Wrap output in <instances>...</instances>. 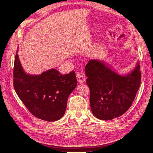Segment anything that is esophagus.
Listing matches in <instances>:
<instances>
[{
    "label": "esophagus",
    "instance_id": "1",
    "mask_svg": "<svg viewBox=\"0 0 153 153\" xmlns=\"http://www.w3.org/2000/svg\"><path fill=\"white\" fill-rule=\"evenodd\" d=\"M76 78L80 83H84L85 80V75L84 73H78L76 74Z\"/></svg>",
    "mask_w": 153,
    "mask_h": 153
}]
</instances>
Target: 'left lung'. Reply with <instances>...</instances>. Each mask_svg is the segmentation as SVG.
<instances>
[{
    "mask_svg": "<svg viewBox=\"0 0 153 153\" xmlns=\"http://www.w3.org/2000/svg\"><path fill=\"white\" fill-rule=\"evenodd\" d=\"M139 63L131 73L120 75L107 64L92 59L85 66L90 106L94 116L111 120L121 116L131 106L141 81Z\"/></svg>",
    "mask_w": 153,
    "mask_h": 153,
    "instance_id": "left-lung-1",
    "label": "left lung"
}]
</instances>
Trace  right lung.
I'll use <instances>...</instances> for the list:
<instances>
[{"instance_id":"obj_1","label":"right lung","mask_w":153,"mask_h":153,"mask_svg":"<svg viewBox=\"0 0 153 153\" xmlns=\"http://www.w3.org/2000/svg\"><path fill=\"white\" fill-rule=\"evenodd\" d=\"M77 80L74 71L61 75L51 69L39 75L25 73L16 54L13 69V86L18 96L36 117L56 121L65 114L68 96L75 89Z\"/></svg>"}]
</instances>
